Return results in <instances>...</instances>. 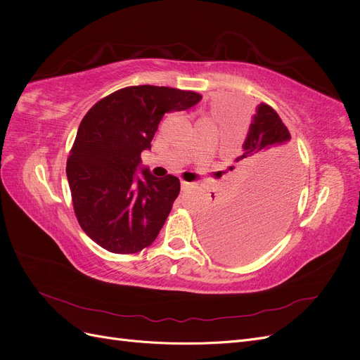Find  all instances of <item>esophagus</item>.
<instances>
[{
  "mask_svg": "<svg viewBox=\"0 0 360 360\" xmlns=\"http://www.w3.org/2000/svg\"><path fill=\"white\" fill-rule=\"evenodd\" d=\"M180 186H181V191H183V192H184V191H189V189H191V183H188V181H183V180H181Z\"/></svg>",
  "mask_w": 360,
  "mask_h": 360,
  "instance_id": "obj_1",
  "label": "esophagus"
}]
</instances>
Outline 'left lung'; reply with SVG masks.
Here are the masks:
<instances>
[{
    "label": "left lung",
    "mask_w": 360,
    "mask_h": 360,
    "mask_svg": "<svg viewBox=\"0 0 360 360\" xmlns=\"http://www.w3.org/2000/svg\"><path fill=\"white\" fill-rule=\"evenodd\" d=\"M242 148L230 171H236L245 186L214 202L201 217L205 246L225 261H246L274 245L290 219L300 188L291 135L274 108L257 106Z\"/></svg>",
    "instance_id": "8db88e82"
}]
</instances>
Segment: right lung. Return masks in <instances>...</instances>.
Masks as SVG:
<instances>
[{"label": "right lung", "instance_id": "right-lung-1", "mask_svg": "<svg viewBox=\"0 0 360 360\" xmlns=\"http://www.w3.org/2000/svg\"><path fill=\"white\" fill-rule=\"evenodd\" d=\"M202 97L169 86H127L85 114L68 160L76 217L85 234L114 254L155 242L179 197L177 177H155L141 153L151 148L167 112L186 111Z\"/></svg>", "mask_w": 360, "mask_h": 360}]
</instances>
